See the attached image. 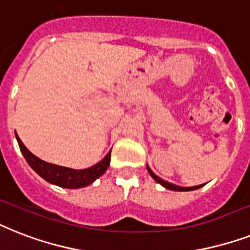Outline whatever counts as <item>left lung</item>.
I'll return each mask as SVG.
<instances>
[{"mask_svg":"<svg viewBox=\"0 0 250 250\" xmlns=\"http://www.w3.org/2000/svg\"><path fill=\"white\" fill-rule=\"evenodd\" d=\"M146 168H147V171H149L150 176H151V177H153L154 180L158 182V184H160L162 186H164L166 188H169V190H174V191H190V190H196V188H202V186H203V185H199V186H192V188H181V186H177V185L169 184V182L164 181V180H162L160 177H158L157 174L154 173V172L150 169L149 166H147Z\"/></svg>","mask_w":250,"mask_h":250,"instance_id":"left-lung-1","label":"left lung"}]
</instances>
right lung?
Returning a JSON list of instances; mask_svg holds the SVG:
<instances>
[{
    "mask_svg": "<svg viewBox=\"0 0 250 250\" xmlns=\"http://www.w3.org/2000/svg\"><path fill=\"white\" fill-rule=\"evenodd\" d=\"M16 140H18V144H19L20 151L23 153L24 158H25L30 167L33 168L34 171L37 172L41 177L44 178L46 181L50 182V184L58 185L60 188H84L87 185L92 184L96 178L100 177L101 174H104V172L106 171L109 164H110V151H109L106 157L101 162H99L92 167L86 168V169H72V168L60 167V166H56V164L43 162L36 155H33L24 146V144L21 143V140L19 139L18 135H16Z\"/></svg>",
    "mask_w": 250,
    "mask_h": 250,
    "instance_id": "add662e5",
    "label": "right lung"
}]
</instances>
